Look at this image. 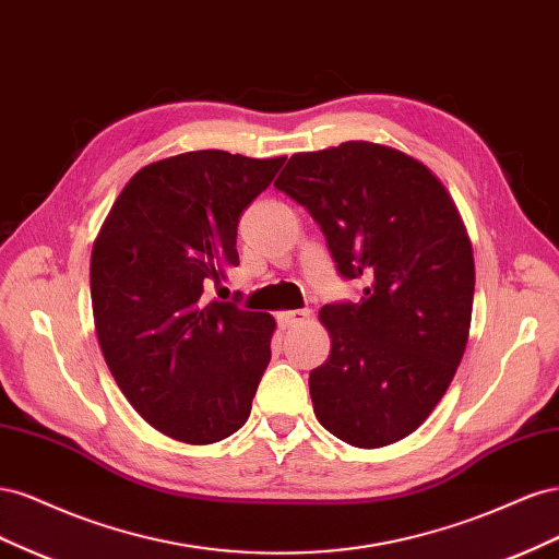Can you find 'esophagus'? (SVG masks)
<instances>
[{"mask_svg":"<svg viewBox=\"0 0 559 559\" xmlns=\"http://www.w3.org/2000/svg\"><path fill=\"white\" fill-rule=\"evenodd\" d=\"M310 317V310H286V312H280L277 314V324L282 329H292V326H298L302 324Z\"/></svg>","mask_w":559,"mask_h":559,"instance_id":"obj_1","label":"esophagus"}]
</instances>
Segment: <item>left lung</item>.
<instances>
[{
  "label": "left lung",
  "mask_w": 559,
  "mask_h": 559,
  "mask_svg": "<svg viewBox=\"0 0 559 559\" xmlns=\"http://www.w3.org/2000/svg\"><path fill=\"white\" fill-rule=\"evenodd\" d=\"M324 233L359 302L319 312L329 359L310 373L319 425L354 448L413 433L443 399L471 326L473 249L427 165L373 142L296 154L275 181Z\"/></svg>",
  "instance_id": "8db88e82"
}]
</instances>
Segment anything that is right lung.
<instances>
[{"label":"right lung","instance_id":"obj_1","mask_svg":"<svg viewBox=\"0 0 559 559\" xmlns=\"http://www.w3.org/2000/svg\"><path fill=\"white\" fill-rule=\"evenodd\" d=\"M284 160L207 148L151 163L126 183L93 245L105 361L132 408L175 441H224L251 413L275 319L205 292L240 263V216Z\"/></svg>","mask_w":559,"mask_h":559}]
</instances>
